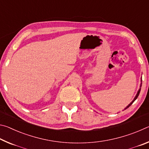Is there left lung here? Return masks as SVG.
Listing matches in <instances>:
<instances>
[{"label":"left lung","instance_id":"8db88e82","mask_svg":"<svg viewBox=\"0 0 149 149\" xmlns=\"http://www.w3.org/2000/svg\"><path fill=\"white\" fill-rule=\"evenodd\" d=\"M141 85H142V83H141V85H140V88H139V91H138V92H137V95H136V96H135V97L134 98V99L133 100V101L130 103V104L127 106V107H126V108H125V109L124 110H125V109H127V108H129L131 105H132V104H133V102L135 101V100L137 99V97H138V96H139V93H140V91H141Z\"/></svg>","mask_w":149,"mask_h":149}]
</instances>
